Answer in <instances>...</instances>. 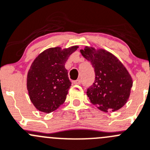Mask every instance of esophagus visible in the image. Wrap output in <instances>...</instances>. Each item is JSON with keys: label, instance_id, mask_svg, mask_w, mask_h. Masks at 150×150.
<instances>
[{"label": "esophagus", "instance_id": "esophagus-1", "mask_svg": "<svg viewBox=\"0 0 150 150\" xmlns=\"http://www.w3.org/2000/svg\"><path fill=\"white\" fill-rule=\"evenodd\" d=\"M72 83H73L74 84H81V81L80 79H78V80H76V81H72Z\"/></svg>", "mask_w": 150, "mask_h": 150}]
</instances>
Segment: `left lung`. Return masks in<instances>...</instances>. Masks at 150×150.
<instances>
[{
  "instance_id": "8db88e82",
  "label": "left lung",
  "mask_w": 150,
  "mask_h": 150,
  "mask_svg": "<svg viewBox=\"0 0 150 150\" xmlns=\"http://www.w3.org/2000/svg\"><path fill=\"white\" fill-rule=\"evenodd\" d=\"M81 53L94 68L95 81L86 91L91 103L104 112L115 111L123 107L133 86L132 78L125 67L103 49L85 47Z\"/></svg>"
}]
</instances>
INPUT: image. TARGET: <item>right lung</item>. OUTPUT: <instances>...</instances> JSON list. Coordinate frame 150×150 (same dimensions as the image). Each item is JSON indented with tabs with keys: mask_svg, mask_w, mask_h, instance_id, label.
I'll return each instance as SVG.
<instances>
[{
	"mask_svg": "<svg viewBox=\"0 0 150 150\" xmlns=\"http://www.w3.org/2000/svg\"><path fill=\"white\" fill-rule=\"evenodd\" d=\"M77 48L78 46L63 50L48 48L32 63L27 75V89L30 101L40 111L49 114L64 103L71 86L64 65Z\"/></svg>",
	"mask_w": 150,
	"mask_h": 150,
	"instance_id": "1",
	"label": "right lung"
}]
</instances>
